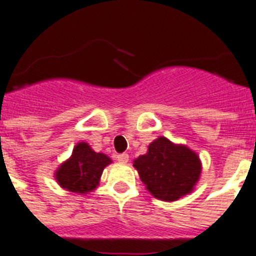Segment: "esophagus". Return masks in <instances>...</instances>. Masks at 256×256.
I'll return each mask as SVG.
<instances>
[{
	"label": "esophagus",
	"instance_id": "obj_1",
	"mask_svg": "<svg viewBox=\"0 0 256 256\" xmlns=\"http://www.w3.org/2000/svg\"><path fill=\"white\" fill-rule=\"evenodd\" d=\"M116 160L120 162V163H126V162L130 160V156H128V154H126V152H123V154H118Z\"/></svg>",
	"mask_w": 256,
	"mask_h": 256
}]
</instances>
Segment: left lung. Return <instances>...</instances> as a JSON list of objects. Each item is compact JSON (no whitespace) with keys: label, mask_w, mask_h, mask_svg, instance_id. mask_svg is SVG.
<instances>
[{"label":"left lung","mask_w":256,"mask_h":256,"mask_svg":"<svg viewBox=\"0 0 256 256\" xmlns=\"http://www.w3.org/2000/svg\"><path fill=\"white\" fill-rule=\"evenodd\" d=\"M133 166L146 189L155 198L168 202L190 193L202 170L196 152L166 137L150 144L148 152L140 155Z\"/></svg>","instance_id":"1"}]
</instances>
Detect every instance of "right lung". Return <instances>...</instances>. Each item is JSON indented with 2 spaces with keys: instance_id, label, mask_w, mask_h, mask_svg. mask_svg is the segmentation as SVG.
I'll list each match as a JSON object with an SVG mask.
<instances>
[{
  "instance_id": "1",
  "label": "right lung",
  "mask_w": 256,
  "mask_h": 256,
  "mask_svg": "<svg viewBox=\"0 0 256 256\" xmlns=\"http://www.w3.org/2000/svg\"><path fill=\"white\" fill-rule=\"evenodd\" d=\"M111 159L102 152H96L90 146L80 142L75 146L71 158L56 171V178L62 188L74 193H88L96 189L104 168Z\"/></svg>"
}]
</instances>
